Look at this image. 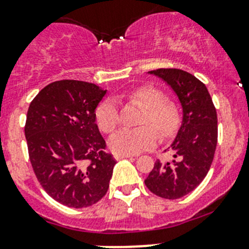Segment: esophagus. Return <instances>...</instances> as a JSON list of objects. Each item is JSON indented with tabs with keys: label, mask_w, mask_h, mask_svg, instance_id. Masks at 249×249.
<instances>
[{
	"label": "esophagus",
	"mask_w": 249,
	"mask_h": 249,
	"mask_svg": "<svg viewBox=\"0 0 249 249\" xmlns=\"http://www.w3.org/2000/svg\"><path fill=\"white\" fill-rule=\"evenodd\" d=\"M132 154H115L114 158L117 159V160H119V159H124V158H132Z\"/></svg>",
	"instance_id": "1"
}]
</instances>
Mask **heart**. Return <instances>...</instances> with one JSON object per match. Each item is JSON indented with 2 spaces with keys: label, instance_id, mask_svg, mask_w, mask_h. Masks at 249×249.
I'll use <instances>...</instances> for the list:
<instances>
[{
  "label": "heart",
  "instance_id": "b5f03b06",
  "mask_svg": "<svg viewBox=\"0 0 249 249\" xmlns=\"http://www.w3.org/2000/svg\"><path fill=\"white\" fill-rule=\"evenodd\" d=\"M127 100L143 106L136 129H120L109 139V147L118 154H136L154 146L158 135L169 137L180 124L178 107L171 101L164 100V93L151 85H143L126 93ZM96 123L103 132H112L119 124V110L113 98L102 101L96 108ZM154 128L156 129L154 130Z\"/></svg>",
  "mask_w": 249,
  "mask_h": 249
}]
</instances>
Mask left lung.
Wrapping results in <instances>:
<instances>
[{
	"mask_svg": "<svg viewBox=\"0 0 249 249\" xmlns=\"http://www.w3.org/2000/svg\"><path fill=\"white\" fill-rule=\"evenodd\" d=\"M171 86L183 110L182 125L171 143V163L157 160L144 183L152 194L178 199L194 191L211 169L218 142V117L206 85L181 69L149 71Z\"/></svg>",
	"mask_w": 249,
	"mask_h": 249,
	"instance_id": "obj_1",
	"label": "left lung"
}]
</instances>
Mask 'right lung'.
Segmentation results:
<instances>
[{
    "instance_id": "right-lung-1",
    "label": "right lung",
    "mask_w": 249,
    "mask_h": 249,
    "mask_svg": "<svg viewBox=\"0 0 249 249\" xmlns=\"http://www.w3.org/2000/svg\"><path fill=\"white\" fill-rule=\"evenodd\" d=\"M106 95L78 80L48 84L29 106L24 131L42 189L71 208L97 203L108 191L115 160L106 152L95 109Z\"/></svg>"
}]
</instances>
